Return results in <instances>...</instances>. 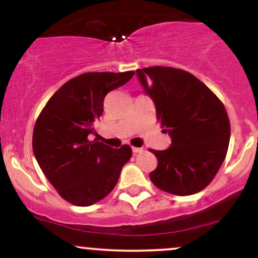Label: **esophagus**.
Masks as SVG:
<instances>
[{"label": "esophagus", "instance_id": "1", "mask_svg": "<svg viewBox=\"0 0 258 258\" xmlns=\"http://www.w3.org/2000/svg\"><path fill=\"white\" fill-rule=\"evenodd\" d=\"M132 152L135 154H138V153H142L143 152V148H137V147H132Z\"/></svg>", "mask_w": 258, "mask_h": 258}]
</instances>
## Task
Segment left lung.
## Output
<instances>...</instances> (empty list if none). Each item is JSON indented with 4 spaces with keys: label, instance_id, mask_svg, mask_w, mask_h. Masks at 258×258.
Here are the masks:
<instances>
[{
    "label": "left lung",
    "instance_id": "8db88e82",
    "mask_svg": "<svg viewBox=\"0 0 258 258\" xmlns=\"http://www.w3.org/2000/svg\"><path fill=\"white\" fill-rule=\"evenodd\" d=\"M137 75L172 138L166 150L149 149L158 159L150 180L179 197L203 190L215 178L229 146L230 123L223 103L185 70L158 65L138 69Z\"/></svg>",
    "mask_w": 258,
    "mask_h": 258
}]
</instances>
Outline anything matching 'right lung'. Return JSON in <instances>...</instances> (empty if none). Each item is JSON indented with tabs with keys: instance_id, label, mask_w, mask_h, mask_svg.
<instances>
[{
	"instance_id": "obj_1",
	"label": "right lung",
	"mask_w": 258,
	"mask_h": 258,
	"mask_svg": "<svg viewBox=\"0 0 258 258\" xmlns=\"http://www.w3.org/2000/svg\"><path fill=\"white\" fill-rule=\"evenodd\" d=\"M133 75L81 74L65 82L38 115L32 133L35 158L58 194L73 205L90 206L105 198L131 159L127 144L114 149L88 136L96 132L106 94Z\"/></svg>"
}]
</instances>
